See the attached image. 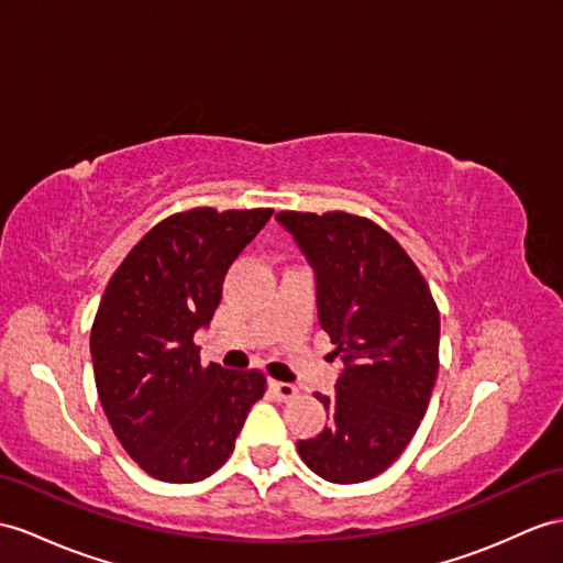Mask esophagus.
I'll return each instance as SVG.
<instances>
[{
    "mask_svg": "<svg viewBox=\"0 0 563 563\" xmlns=\"http://www.w3.org/2000/svg\"><path fill=\"white\" fill-rule=\"evenodd\" d=\"M269 387L274 394H277V399H282V401H291L294 396H298V387L289 385V382H272Z\"/></svg>",
    "mask_w": 563,
    "mask_h": 563,
    "instance_id": "34e87169",
    "label": "esophagus"
}]
</instances>
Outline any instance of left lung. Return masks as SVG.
Here are the masks:
<instances>
[{
	"instance_id": "left-lung-1",
	"label": "left lung",
	"mask_w": 563,
	"mask_h": 563,
	"mask_svg": "<svg viewBox=\"0 0 563 563\" xmlns=\"http://www.w3.org/2000/svg\"><path fill=\"white\" fill-rule=\"evenodd\" d=\"M318 282L320 327L344 363L332 396L314 394L329 424L296 444L336 485L387 471L413 440L440 369V310L389 231L351 212H279Z\"/></svg>"
}]
</instances>
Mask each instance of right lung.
Listing matches in <instances>:
<instances>
[{
  "mask_svg": "<svg viewBox=\"0 0 563 563\" xmlns=\"http://www.w3.org/2000/svg\"><path fill=\"white\" fill-rule=\"evenodd\" d=\"M269 217V208L176 212L107 284L90 332L95 385L121 446L162 483H198L222 468L267 389L260 369L202 367L194 336Z\"/></svg>",
  "mask_w": 563,
  "mask_h": 563,
  "instance_id": "1",
  "label": "right lung"
}]
</instances>
